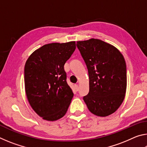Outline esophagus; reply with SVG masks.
<instances>
[{"label":"esophagus","instance_id":"1","mask_svg":"<svg viewBox=\"0 0 147 147\" xmlns=\"http://www.w3.org/2000/svg\"><path fill=\"white\" fill-rule=\"evenodd\" d=\"M74 87H75V89H76V91H78V86L77 85V84H75V85H74Z\"/></svg>","mask_w":147,"mask_h":147}]
</instances>
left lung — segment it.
Instances as JSON below:
<instances>
[{"label": "left lung", "mask_w": 147, "mask_h": 147, "mask_svg": "<svg viewBox=\"0 0 147 147\" xmlns=\"http://www.w3.org/2000/svg\"><path fill=\"white\" fill-rule=\"evenodd\" d=\"M86 64L89 91L83 99L94 115L106 117L121 105L126 89V65L115 47L97 39L77 41Z\"/></svg>", "instance_id": "1"}]
</instances>
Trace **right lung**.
I'll return each mask as SVG.
<instances>
[{"instance_id":"1","label":"right lung","mask_w":147,"mask_h":147,"mask_svg":"<svg viewBox=\"0 0 147 147\" xmlns=\"http://www.w3.org/2000/svg\"><path fill=\"white\" fill-rule=\"evenodd\" d=\"M75 41L45 45L34 51L24 66L28 100L41 117L53 121L65 115L74 94L67 82L64 65L75 51Z\"/></svg>"}]
</instances>
